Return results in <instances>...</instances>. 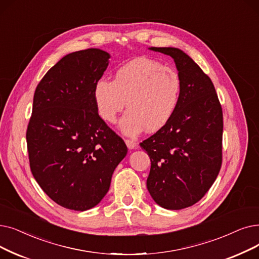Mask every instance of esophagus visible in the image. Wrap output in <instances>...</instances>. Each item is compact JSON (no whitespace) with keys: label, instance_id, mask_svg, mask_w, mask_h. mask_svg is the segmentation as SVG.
Listing matches in <instances>:
<instances>
[{"label":"esophagus","instance_id":"1","mask_svg":"<svg viewBox=\"0 0 259 259\" xmlns=\"http://www.w3.org/2000/svg\"><path fill=\"white\" fill-rule=\"evenodd\" d=\"M125 143H126V145H127V147L129 148V149H136L137 147H138V144L134 142V141H131V140H126L125 141Z\"/></svg>","mask_w":259,"mask_h":259}]
</instances>
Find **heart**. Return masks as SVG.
<instances>
[{
    "label": "heart",
    "instance_id": "heart-1",
    "mask_svg": "<svg viewBox=\"0 0 259 259\" xmlns=\"http://www.w3.org/2000/svg\"><path fill=\"white\" fill-rule=\"evenodd\" d=\"M181 80L174 70L161 62L140 57L116 71L113 81L99 79L93 90L99 116L114 122L127 102L129 109L119 121L120 131L136 137L164 128L178 108Z\"/></svg>",
    "mask_w": 259,
    "mask_h": 259
}]
</instances>
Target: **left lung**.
I'll return each instance as SVG.
<instances>
[{
  "label": "left lung",
  "mask_w": 259,
  "mask_h": 259,
  "mask_svg": "<svg viewBox=\"0 0 259 259\" xmlns=\"http://www.w3.org/2000/svg\"><path fill=\"white\" fill-rule=\"evenodd\" d=\"M170 56L181 80V95L167 125L140 145L151 167L147 188L156 204L182 209L202 199L222 163V109L210 78L177 48H149Z\"/></svg>",
  "instance_id": "left-lung-1"
}]
</instances>
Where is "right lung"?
<instances>
[{"instance_id":"1","label":"right lung","mask_w":259,"mask_h":259,"mask_svg":"<svg viewBox=\"0 0 259 259\" xmlns=\"http://www.w3.org/2000/svg\"><path fill=\"white\" fill-rule=\"evenodd\" d=\"M110 54L89 49L67 54L36 88L26 141L30 170L56 203L83 211L108 193L127 146L98 115L95 83Z\"/></svg>"}]
</instances>
